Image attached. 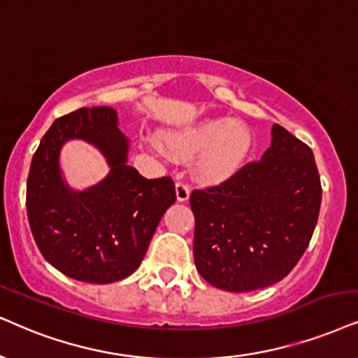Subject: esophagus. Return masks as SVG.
I'll use <instances>...</instances> for the list:
<instances>
[{
	"instance_id": "obj_1",
	"label": "esophagus",
	"mask_w": 358,
	"mask_h": 358,
	"mask_svg": "<svg viewBox=\"0 0 358 358\" xmlns=\"http://www.w3.org/2000/svg\"><path fill=\"white\" fill-rule=\"evenodd\" d=\"M175 192H176V200L178 201H187L189 198V187L185 182H176Z\"/></svg>"
}]
</instances>
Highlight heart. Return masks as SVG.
Segmentation results:
<instances>
[{"instance_id":"b5f03b06","label":"heart","mask_w":358,"mask_h":358,"mask_svg":"<svg viewBox=\"0 0 358 358\" xmlns=\"http://www.w3.org/2000/svg\"><path fill=\"white\" fill-rule=\"evenodd\" d=\"M170 155L192 158L200 153L196 171L206 183L228 180L241 169L252 147V134L243 122L206 117L164 134Z\"/></svg>"}]
</instances>
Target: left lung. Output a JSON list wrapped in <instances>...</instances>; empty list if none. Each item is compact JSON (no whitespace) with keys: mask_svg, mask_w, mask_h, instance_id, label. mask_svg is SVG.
<instances>
[{"mask_svg":"<svg viewBox=\"0 0 358 358\" xmlns=\"http://www.w3.org/2000/svg\"><path fill=\"white\" fill-rule=\"evenodd\" d=\"M320 200L314 153L275 124L273 143L261 160L189 194L198 273L229 292L279 282L309 246Z\"/></svg>","mask_w":358,"mask_h":358,"instance_id":"obj_1","label":"left lung"}]
</instances>
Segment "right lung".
I'll use <instances>...</instances> for the list:
<instances>
[{
  "instance_id": "1",
  "label": "right lung",
  "mask_w": 358,
  "mask_h": 358,
  "mask_svg": "<svg viewBox=\"0 0 358 358\" xmlns=\"http://www.w3.org/2000/svg\"><path fill=\"white\" fill-rule=\"evenodd\" d=\"M69 138L87 139L111 165L106 180L85 192H72L58 170ZM127 150L117 110L84 107L54 120L34 152L26 189L31 231L44 259L72 279L108 284L132 274L176 200L173 180L142 176L127 165Z\"/></svg>"
}]
</instances>
